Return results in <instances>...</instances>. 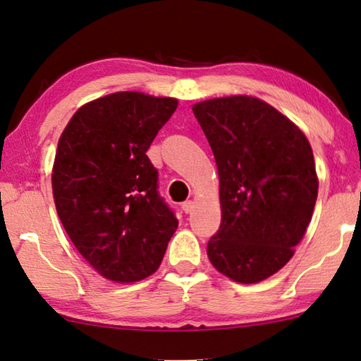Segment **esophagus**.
<instances>
[{
	"instance_id": "obj_1",
	"label": "esophagus",
	"mask_w": 361,
	"mask_h": 361,
	"mask_svg": "<svg viewBox=\"0 0 361 361\" xmlns=\"http://www.w3.org/2000/svg\"><path fill=\"white\" fill-rule=\"evenodd\" d=\"M182 210H184L185 214H190V212L194 210V202H192V200L182 202Z\"/></svg>"
}]
</instances>
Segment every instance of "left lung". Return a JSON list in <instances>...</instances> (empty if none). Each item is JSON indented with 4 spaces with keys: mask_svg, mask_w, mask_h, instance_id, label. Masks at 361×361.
Returning a JSON list of instances; mask_svg holds the SVG:
<instances>
[{
    "mask_svg": "<svg viewBox=\"0 0 361 361\" xmlns=\"http://www.w3.org/2000/svg\"><path fill=\"white\" fill-rule=\"evenodd\" d=\"M214 151L221 224L207 245L220 273L253 284L293 258L319 182L304 133L263 100L214 98L192 108Z\"/></svg>",
    "mask_w": 361,
    "mask_h": 361,
    "instance_id": "8db88e82",
    "label": "left lung"
}]
</instances>
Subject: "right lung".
<instances>
[{
	"mask_svg": "<svg viewBox=\"0 0 361 361\" xmlns=\"http://www.w3.org/2000/svg\"><path fill=\"white\" fill-rule=\"evenodd\" d=\"M176 98L118 92L87 103L59 140L56 209L68 238L106 279L135 283L159 268L179 225L146 151Z\"/></svg>",
	"mask_w": 361,
	"mask_h": 361,
	"instance_id": "right-lung-1",
	"label": "right lung"
}]
</instances>
